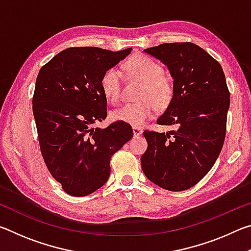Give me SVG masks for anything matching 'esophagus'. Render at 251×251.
Here are the masks:
<instances>
[{"label":"esophagus","mask_w":251,"mask_h":251,"mask_svg":"<svg viewBox=\"0 0 251 251\" xmlns=\"http://www.w3.org/2000/svg\"><path fill=\"white\" fill-rule=\"evenodd\" d=\"M133 133L134 136H139L143 134V128L142 127H133Z\"/></svg>","instance_id":"obj_1"}]
</instances>
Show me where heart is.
Returning <instances> with one entry per match:
<instances>
[{
	"label": "heart",
	"instance_id": "obj_1",
	"mask_svg": "<svg viewBox=\"0 0 251 251\" xmlns=\"http://www.w3.org/2000/svg\"><path fill=\"white\" fill-rule=\"evenodd\" d=\"M125 69L143 85L137 97L139 100L127 103L110 113L112 120L141 127L154 116L156 108L164 110L169 107L175 95V87L171 78L164 75V69L154 58L137 54L127 59ZM100 88L106 100L115 103L121 97L122 80L120 71L110 67L100 78Z\"/></svg>",
	"mask_w": 251,
	"mask_h": 251
}]
</instances>
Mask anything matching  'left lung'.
Segmentation results:
<instances>
[{"label": "left lung", "mask_w": 251, "mask_h": 251, "mask_svg": "<svg viewBox=\"0 0 251 251\" xmlns=\"http://www.w3.org/2000/svg\"><path fill=\"white\" fill-rule=\"evenodd\" d=\"M144 52L160 59L173 76L175 95L157 124L176 130L144 131L148 147L142 168L161 188L181 192L201 181L222 151L230 93L222 65L196 44L165 43Z\"/></svg>", "instance_id": "1"}]
</instances>
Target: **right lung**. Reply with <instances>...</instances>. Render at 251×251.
I'll return each instance as SVG.
<instances>
[{"mask_svg":"<svg viewBox=\"0 0 251 251\" xmlns=\"http://www.w3.org/2000/svg\"><path fill=\"white\" fill-rule=\"evenodd\" d=\"M130 50L70 48L37 75L33 114L41 152L50 175L71 196H87L100 188L109 177L112 156L133 137L127 123L93 127L107 116L101 76Z\"/></svg>","mask_w":251,"mask_h":251,"instance_id":"right-lung-1","label":"right lung"}]
</instances>
